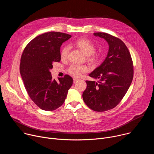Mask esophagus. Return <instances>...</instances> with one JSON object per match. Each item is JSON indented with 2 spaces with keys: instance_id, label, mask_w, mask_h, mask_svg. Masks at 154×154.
Masks as SVG:
<instances>
[{
  "instance_id": "obj_1",
  "label": "esophagus",
  "mask_w": 154,
  "mask_h": 154,
  "mask_svg": "<svg viewBox=\"0 0 154 154\" xmlns=\"http://www.w3.org/2000/svg\"><path fill=\"white\" fill-rule=\"evenodd\" d=\"M73 80H74V82H76V81L79 80V79L77 78V77H74L73 78Z\"/></svg>"
}]
</instances>
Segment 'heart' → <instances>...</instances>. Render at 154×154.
Masks as SVG:
<instances>
[{
    "mask_svg": "<svg viewBox=\"0 0 154 154\" xmlns=\"http://www.w3.org/2000/svg\"><path fill=\"white\" fill-rule=\"evenodd\" d=\"M74 45L79 48L86 55L87 61L92 64H97L101 58L100 55L94 52L96 46L94 44L90 39L85 38H80L77 39L74 42ZM69 48L68 46L63 47L60 51V58L61 60H66L69 55ZM68 72L76 77H79L82 74L85 73L88 71V68L85 66L77 65L75 64H71L68 69Z\"/></svg>",
    "mask_w": 154,
    "mask_h": 154,
    "instance_id": "obj_1",
    "label": "heart"
}]
</instances>
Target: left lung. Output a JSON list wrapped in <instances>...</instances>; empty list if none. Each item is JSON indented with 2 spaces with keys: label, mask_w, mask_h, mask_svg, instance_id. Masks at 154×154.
Returning <instances> with one entry per match:
<instances>
[{
  "label": "left lung",
  "mask_w": 154,
  "mask_h": 154,
  "mask_svg": "<svg viewBox=\"0 0 154 154\" xmlns=\"http://www.w3.org/2000/svg\"><path fill=\"white\" fill-rule=\"evenodd\" d=\"M104 38L109 50L104 61L89 75L97 82L86 80L83 99L95 112H105L116 106L132 82L134 65L129 51L119 38L104 32L94 33Z\"/></svg>",
  "instance_id": "left-lung-1"
}]
</instances>
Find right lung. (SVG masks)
<instances>
[{"label": "right lung", "mask_w": 154, "mask_h": 154, "mask_svg": "<svg viewBox=\"0 0 154 154\" xmlns=\"http://www.w3.org/2000/svg\"><path fill=\"white\" fill-rule=\"evenodd\" d=\"M71 35L57 32L40 35L25 48L20 63V74L32 101L41 109L53 111L64 103L73 79L68 75L52 79L50 69L60 62V47Z\"/></svg>", "instance_id": "right-lung-1"}]
</instances>
